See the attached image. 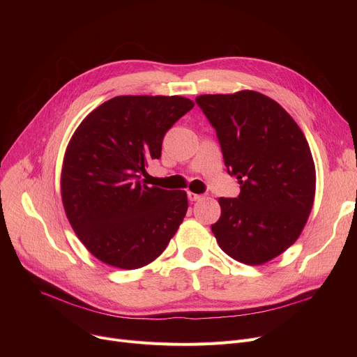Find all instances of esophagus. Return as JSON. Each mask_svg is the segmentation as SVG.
<instances>
[{"mask_svg":"<svg viewBox=\"0 0 357 357\" xmlns=\"http://www.w3.org/2000/svg\"><path fill=\"white\" fill-rule=\"evenodd\" d=\"M188 198H190V201H199V199H202L204 197L202 195H199V194H194V192H188Z\"/></svg>","mask_w":357,"mask_h":357,"instance_id":"34e87169","label":"esophagus"}]
</instances>
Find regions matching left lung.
<instances>
[{
    "instance_id": "obj_1",
    "label": "left lung",
    "mask_w": 357,
    "mask_h": 357,
    "mask_svg": "<svg viewBox=\"0 0 357 357\" xmlns=\"http://www.w3.org/2000/svg\"><path fill=\"white\" fill-rule=\"evenodd\" d=\"M217 131L224 165L240 183L237 198H220L211 230L241 264L264 265L303 233L315 197V165L294 119L264 93H205L195 98Z\"/></svg>"
}]
</instances>
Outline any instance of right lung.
Segmentation results:
<instances>
[{
  "mask_svg": "<svg viewBox=\"0 0 357 357\" xmlns=\"http://www.w3.org/2000/svg\"><path fill=\"white\" fill-rule=\"evenodd\" d=\"M192 107L179 96H120L75 130L62 165V202L75 234L104 264L143 268L178 231L186 192L147 186L140 175L160 158L166 131Z\"/></svg>",
  "mask_w": 357,
  "mask_h": 357,
  "instance_id": "1",
  "label": "right lung"
}]
</instances>
